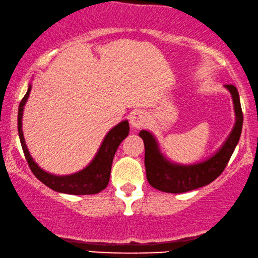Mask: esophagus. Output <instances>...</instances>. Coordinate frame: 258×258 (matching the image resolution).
Listing matches in <instances>:
<instances>
[{
	"instance_id": "1",
	"label": "esophagus",
	"mask_w": 258,
	"mask_h": 258,
	"mask_svg": "<svg viewBox=\"0 0 258 258\" xmlns=\"http://www.w3.org/2000/svg\"><path fill=\"white\" fill-rule=\"evenodd\" d=\"M130 124H132L134 128L136 129H140L142 128V126L146 124V121H147V117H146V114L142 111H134L132 115H130Z\"/></svg>"
}]
</instances>
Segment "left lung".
Listing matches in <instances>:
<instances>
[{
	"label": "left lung",
	"instance_id": "obj_1",
	"mask_svg": "<svg viewBox=\"0 0 258 258\" xmlns=\"http://www.w3.org/2000/svg\"><path fill=\"white\" fill-rule=\"evenodd\" d=\"M230 91L236 115L234 129L216 154L208 160L196 164L172 163L160 151L154 135L147 130L139 134L144 142V164L147 179L151 186L164 192L181 194L209 184L220 176L227 167L242 133L243 112L239 102V95L235 86H224Z\"/></svg>",
	"mask_w": 258,
	"mask_h": 258
}]
</instances>
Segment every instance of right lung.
Returning <instances> with one entry per match:
<instances>
[{
    "mask_svg": "<svg viewBox=\"0 0 258 258\" xmlns=\"http://www.w3.org/2000/svg\"><path fill=\"white\" fill-rule=\"evenodd\" d=\"M30 90L31 86L29 84V88H28L26 95H24L19 105L17 128H19V136L24 156H26V160L33 174L50 189L58 192L70 194V195H93V194H97L107 188L109 179H110L111 164L116 150L129 134L128 121H122L121 123H118L107 134L100 149L97 151L96 156L90 162V164L87 165L82 170L67 176L49 174V172L44 171L43 169H41L35 163L33 157L30 156L29 151H28L26 142H24L22 132V116L24 104H26L28 97H29Z\"/></svg>",
    "mask_w": 258,
    "mask_h": 258,
    "instance_id": "right-lung-1",
    "label": "right lung"
}]
</instances>
